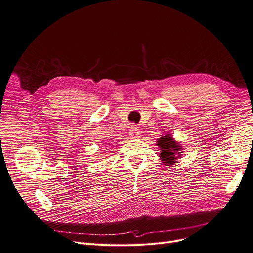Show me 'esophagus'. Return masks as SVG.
Instances as JSON below:
<instances>
[{
    "label": "esophagus",
    "mask_w": 253,
    "mask_h": 253,
    "mask_svg": "<svg viewBox=\"0 0 253 253\" xmlns=\"http://www.w3.org/2000/svg\"><path fill=\"white\" fill-rule=\"evenodd\" d=\"M138 127L131 125L130 126V130H129V135L131 136V138H136L139 136V131H138Z\"/></svg>",
    "instance_id": "34e87169"
}]
</instances>
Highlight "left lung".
Listing matches in <instances>:
<instances>
[{"mask_svg": "<svg viewBox=\"0 0 253 253\" xmlns=\"http://www.w3.org/2000/svg\"><path fill=\"white\" fill-rule=\"evenodd\" d=\"M157 145L161 148L160 157L163 163H167L168 166H171L172 163L175 162V159L178 158L177 155L180 156V149L182 148L180 147V145H178V142H175L170 137V134L159 138Z\"/></svg>", "mask_w": 253, "mask_h": 253, "instance_id": "1", "label": "left lung"}]
</instances>
